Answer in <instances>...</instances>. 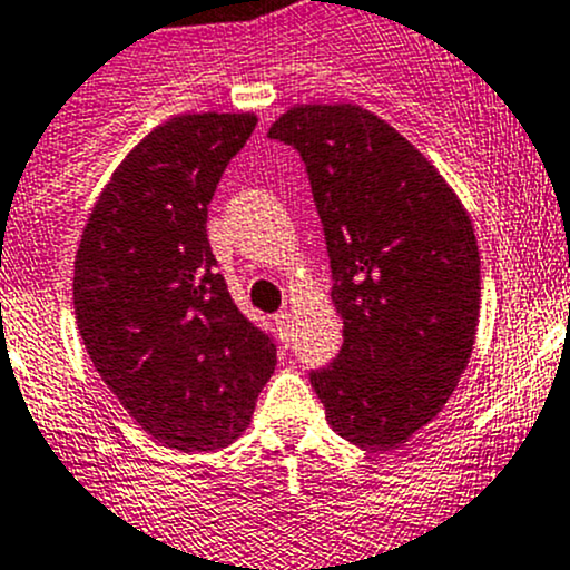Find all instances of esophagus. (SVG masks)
I'll list each match as a JSON object with an SVG mask.
<instances>
[{
    "label": "esophagus",
    "mask_w": 570,
    "mask_h": 570,
    "mask_svg": "<svg viewBox=\"0 0 570 570\" xmlns=\"http://www.w3.org/2000/svg\"><path fill=\"white\" fill-rule=\"evenodd\" d=\"M275 325H278V331L286 336V333H289V327H292V312H286V308H284V312L275 314Z\"/></svg>",
    "instance_id": "esophagus-1"
}]
</instances>
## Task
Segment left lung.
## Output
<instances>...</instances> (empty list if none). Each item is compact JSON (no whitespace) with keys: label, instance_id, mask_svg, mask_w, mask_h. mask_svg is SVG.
Here are the masks:
<instances>
[{"label":"left lung","instance_id":"left-lung-1","mask_svg":"<svg viewBox=\"0 0 570 570\" xmlns=\"http://www.w3.org/2000/svg\"><path fill=\"white\" fill-rule=\"evenodd\" d=\"M301 151L344 344L312 372L325 419L355 446L392 450L433 422L471 358L480 250L433 163L358 105H295L267 131Z\"/></svg>","mask_w":570,"mask_h":570}]
</instances>
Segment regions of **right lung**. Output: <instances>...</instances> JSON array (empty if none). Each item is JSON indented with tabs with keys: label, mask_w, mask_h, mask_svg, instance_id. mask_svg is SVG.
<instances>
[{
	"label": "right lung",
	"mask_w": 570,
	"mask_h": 570,
	"mask_svg": "<svg viewBox=\"0 0 570 570\" xmlns=\"http://www.w3.org/2000/svg\"><path fill=\"white\" fill-rule=\"evenodd\" d=\"M253 126V112H187L148 131L101 189L73 258L85 350L168 450L237 441L275 370V344L234 306L206 239V206Z\"/></svg>",
	"instance_id": "add662e5"
}]
</instances>
